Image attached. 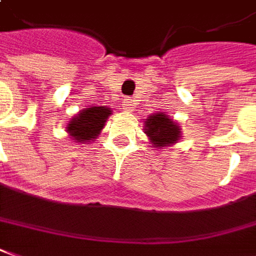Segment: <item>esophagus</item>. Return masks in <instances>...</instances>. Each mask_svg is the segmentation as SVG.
<instances>
[{
    "label": "esophagus",
    "instance_id": "esophagus-1",
    "mask_svg": "<svg viewBox=\"0 0 256 256\" xmlns=\"http://www.w3.org/2000/svg\"><path fill=\"white\" fill-rule=\"evenodd\" d=\"M122 108H124L125 111H132L134 110V102H132L131 98H124L122 100Z\"/></svg>",
    "mask_w": 256,
    "mask_h": 256
}]
</instances>
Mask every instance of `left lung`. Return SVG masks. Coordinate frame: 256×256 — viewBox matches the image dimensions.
I'll list each match as a JSON object with an SVG mask.
<instances>
[{
  "mask_svg": "<svg viewBox=\"0 0 256 256\" xmlns=\"http://www.w3.org/2000/svg\"><path fill=\"white\" fill-rule=\"evenodd\" d=\"M145 134L149 136L150 144L154 148L172 146L181 138L180 125L160 111L146 118Z\"/></svg>",
  "mask_w": 256,
  "mask_h": 256,
  "instance_id": "8db88e82",
  "label": "left lung"
}]
</instances>
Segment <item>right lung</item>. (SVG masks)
Segmentation results:
<instances>
[{
	"instance_id": "1",
	"label": "right lung",
	"mask_w": 256,
	"mask_h": 256,
	"mask_svg": "<svg viewBox=\"0 0 256 256\" xmlns=\"http://www.w3.org/2000/svg\"><path fill=\"white\" fill-rule=\"evenodd\" d=\"M110 116L111 110L108 107L94 106L84 108L70 121V124L66 125V132L76 144H89L98 138Z\"/></svg>"
}]
</instances>
